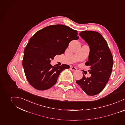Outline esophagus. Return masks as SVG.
Here are the masks:
<instances>
[{"label":"esophagus","mask_w":125,"mask_h":125,"mask_svg":"<svg viewBox=\"0 0 125 125\" xmlns=\"http://www.w3.org/2000/svg\"><path fill=\"white\" fill-rule=\"evenodd\" d=\"M70 69L72 71H76L77 70V69L75 68V67H70Z\"/></svg>","instance_id":"1"}]
</instances>
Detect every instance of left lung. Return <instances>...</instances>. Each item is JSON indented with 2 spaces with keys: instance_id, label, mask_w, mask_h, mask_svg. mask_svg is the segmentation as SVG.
<instances>
[{
  "instance_id": "8db88e82",
  "label": "left lung",
  "mask_w": 125,
  "mask_h": 125,
  "mask_svg": "<svg viewBox=\"0 0 125 125\" xmlns=\"http://www.w3.org/2000/svg\"><path fill=\"white\" fill-rule=\"evenodd\" d=\"M79 35L90 46L88 61L85 64L91 67V76L76 81L85 93L95 95L101 92L108 82L112 71L113 58L107 43L98 32L91 31H81Z\"/></svg>"
}]
</instances>
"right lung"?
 I'll list each match as a JSON object with an SVG mask.
<instances>
[{"label": "right lung", "instance_id": "obj_1", "mask_svg": "<svg viewBox=\"0 0 125 125\" xmlns=\"http://www.w3.org/2000/svg\"><path fill=\"white\" fill-rule=\"evenodd\" d=\"M78 31L61 24L49 25L37 31L26 46L22 65L26 77L34 88L43 91L56 84L60 72L69 65L52 66L51 59L63 54L70 42L78 40Z\"/></svg>", "mask_w": 125, "mask_h": 125}]
</instances>
